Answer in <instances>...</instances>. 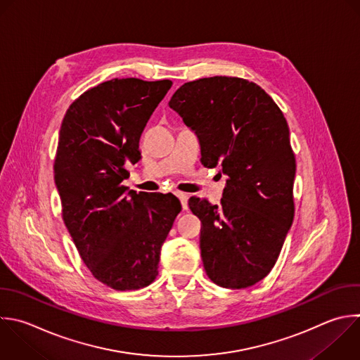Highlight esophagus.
<instances>
[{"mask_svg":"<svg viewBox=\"0 0 360 360\" xmlns=\"http://www.w3.org/2000/svg\"><path fill=\"white\" fill-rule=\"evenodd\" d=\"M176 195L179 197V200H180V202H181V207H183V210H187L188 208V195L186 194V193H176Z\"/></svg>","mask_w":360,"mask_h":360,"instance_id":"esophagus-1","label":"esophagus"}]
</instances>
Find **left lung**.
Masks as SVG:
<instances>
[{"instance_id": "left-lung-1", "label": "left lung", "mask_w": 360, "mask_h": 360, "mask_svg": "<svg viewBox=\"0 0 360 360\" xmlns=\"http://www.w3.org/2000/svg\"><path fill=\"white\" fill-rule=\"evenodd\" d=\"M169 105L197 134L201 163L226 176L219 207L188 200L202 224L207 276L225 288L250 287L273 269L294 218L287 121L262 87L239 77L184 83Z\"/></svg>"}]
</instances>
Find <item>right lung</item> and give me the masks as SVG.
Listing matches in <instances>:
<instances>
[{
    "label": "right lung",
    "mask_w": 360,
    "mask_h": 360,
    "mask_svg": "<svg viewBox=\"0 0 360 360\" xmlns=\"http://www.w3.org/2000/svg\"><path fill=\"white\" fill-rule=\"evenodd\" d=\"M170 80L112 79L83 93L62 122L55 183L63 221L91 274L118 290H138L158 276L160 249L177 214L173 194L128 190V165Z\"/></svg>",
    "instance_id": "add662e5"
}]
</instances>
